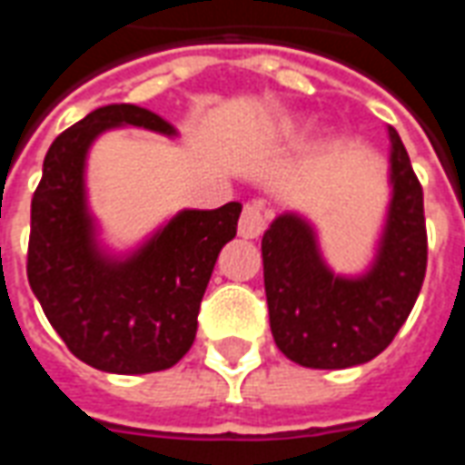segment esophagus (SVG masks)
Segmentation results:
<instances>
[{
  "label": "esophagus",
  "instance_id": "34e87169",
  "mask_svg": "<svg viewBox=\"0 0 465 465\" xmlns=\"http://www.w3.org/2000/svg\"><path fill=\"white\" fill-rule=\"evenodd\" d=\"M269 209L262 202H252L243 206L242 219H239V236L243 239H259L266 229Z\"/></svg>",
  "mask_w": 465,
  "mask_h": 465
}]
</instances>
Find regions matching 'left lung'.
<instances>
[{"mask_svg":"<svg viewBox=\"0 0 465 465\" xmlns=\"http://www.w3.org/2000/svg\"><path fill=\"white\" fill-rule=\"evenodd\" d=\"M391 203L369 272L339 276L323 262L313 226L282 213L262 239L273 341L306 369H349L376 359L419 299L429 242L423 189L399 132L389 126Z\"/></svg>","mask_w":465,"mask_h":465,"instance_id":"8db88e82","label":"left lung"}]
</instances>
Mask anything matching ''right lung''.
I'll use <instances>...</instances> for the list:
<instances>
[{
  "mask_svg": "<svg viewBox=\"0 0 465 465\" xmlns=\"http://www.w3.org/2000/svg\"><path fill=\"white\" fill-rule=\"evenodd\" d=\"M142 126L173 136L162 116L134 104L94 109L54 139L32 199L29 286L66 349L106 373L172 369L196 339V316L242 203L183 209L129 256L96 242L86 203V153L99 134Z\"/></svg>",
  "mask_w": 465,
  "mask_h": 465,
  "instance_id": "add662e5",
  "label": "right lung"
}]
</instances>
